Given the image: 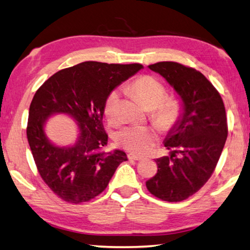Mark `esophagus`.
Here are the masks:
<instances>
[{
	"mask_svg": "<svg viewBox=\"0 0 250 250\" xmlns=\"http://www.w3.org/2000/svg\"><path fill=\"white\" fill-rule=\"evenodd\" d=\"M128 158L130 161H140V160H142V156L137 155V154H133V153H129Z\"/></svg>",
	"mask_w": 250,
	"mask_h": 250,
	"instance_id": "34e87169",
	"label": "esophagus"
}]
</instances>
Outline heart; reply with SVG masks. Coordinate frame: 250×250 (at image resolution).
I'll list each match as a JSON object with an SVG mask.
<instances>
[{"instance_id": "b5f03b06", "label": "heart", "mask_w": 250, "mask_h": 250, "mask_svg": "<svg viewBox=\"0 0 250 250\" xmlns=\"http://www.w3.org/2000/svg\"><path fill=\"white\" fill-rule=\"evenodd\" d=\"M132 92L142 105L152 109L151 118L158 128L164 131L174 129L183 117V104L179 99L166 97L165 86L149 75H143L130 85ZM119 89H113L105 102V113L111 124L119 121ZM118 145L129 152L140 155L149 153L157 142V133L154 128L146 125H126L115 135Z\"/></svg>"}]
</instances>
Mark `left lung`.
Here are the masks:
<instances>
[{"mask_svg": "<svg viewBox=\"0 0 250 250\" xmlns=\"http://www.w3.org/2000/svg\"><path fill=\"white\" fill-rule=\"evenodd\" d=\"M175 88L184 103L183 117L165 139L170 156L155 161L157 174L146 188L163 201L179 202L210 179L228 138L223 99L201 72L177 62L148 65Z\"/></svg>", "mask_w": 250, "mask_h": 250, "instance_id": "left-lung-1", "label": "left lung"}]
</instances>
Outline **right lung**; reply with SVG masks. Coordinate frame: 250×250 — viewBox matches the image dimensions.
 <instances>
[{
  "instance_id": "1",
  "label": "right lung",
  "mask_w": 250,
  "mask_h": 250,
  "mask_svg": "<svg viewBox=\"0 0 250 250\" xmlns=\"http://www.w3.org/2000/svg\"><path fill=\"white\" fill-rule=\"evenodd\" d=\"M142 64L86 61L60 70L37 89L29 107L27 140L40 177L63 201L80 204L107 188L117 167L128 161L125 152L106 154L108 134L103 115L106 98ZM66 113L79 122L80 138L74 146L59 148L44 135L49 115Z\"/></svg>"
}]
</instances>
